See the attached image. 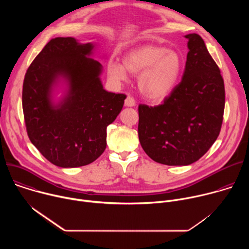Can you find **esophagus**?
<instances>
[{
  "instance_id": "1",
  "label": "esophagus",
  "mask_w": 249,
  "mask_h": 249,
  "mask_svg": "<svg viewBox=\"0 0 249 249\" xmlns=\"http://www.w3.org/2000/svg\"><path fill=\"white\" fill-rule=\"evenodd\" d=\"M135 105H136L135 99L131 96H127L125 99V106H127V107H133Z\"/></svg>"
}]
</instances>
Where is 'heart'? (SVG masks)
<instances>
[{"mask_svg":"<svg viewBox=\"0 0 249 249\" xmlns=\"http://www.w3.org/2000/svg\"><path fill=\"white\" fill-rule=\"evenodd\" d=\"M182 69L181 56L158 45L134 48L122 57V65L111 61L107 65L108 77L116 83L127 81V72L138 76V88L146 98L161 101L170 95Z\"/></svg>","mask_w":249,"mask_h":249,"instance_id":"heart-1","label":"heart"}]
</instances>
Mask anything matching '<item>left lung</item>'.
Here are the masks:
<instances>
[{
    "mask_svg": "<svg viewBox=\"0 0 249 249\" xmlns=\"http://www.w3.org/2000/svg\"><path fill=\"white\" fill-rule=\"evenodd\" d=\"M185 38L189 51L181 82L162 104L139 105L141 146L153 160L166 165L197 161L215 143L223 123L221 71L199 34Z\"/></svg>",
    "mask_w": 249,
    "mask_h": 249,
    "instance_id": "8db88e82",
    "label": "left lung"
}]
</instances>
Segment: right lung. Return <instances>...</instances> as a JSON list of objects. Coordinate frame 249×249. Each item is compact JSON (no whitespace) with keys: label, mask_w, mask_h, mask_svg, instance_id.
<instances>
[{"label":"right lung","mask_w":249,"mask_h":249,"mask_svg":"<svg viewBox=\"0 0 249 249\" xmlns=\"http://www.w3.org/2000/svg\"><path fill=\"white\" fill-rule=\"evenodd\" d=\"M94 45L73 37L51 39L26 71L22 109L31 143L51 163L64 168L94 161L106 148V128L122 110L125 94L103 89ZM65 85L64 95L53 90Z\"/></svg>","instance_id":"add662e5"}]
</instances>
